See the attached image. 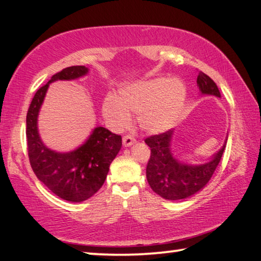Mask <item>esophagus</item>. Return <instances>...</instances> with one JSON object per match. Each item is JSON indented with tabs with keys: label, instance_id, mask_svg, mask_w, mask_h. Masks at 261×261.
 <instances>
[{
	"label": "esophagus",
	"instance_id": "obj_1",
	"mask_svg": "<svg viewBox=\"0 0 261 261\" xmlns=\"http://www.w3.org/2000/svg\"><path fill=\"white\" fill-rule=\"evenodd\" d=\"M136 143V139L132 136H124L123 137V146L124 147H130Z\"/></svg>",
	"mask_w": 261,
	"mask_h": 261
}]
</instances>
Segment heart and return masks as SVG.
<instances>
[{
  "label": "heart",
  "instance_id": "b5f03b06",
  "mask_svg": "<svg viewBox=\"0 0 261 261\" xmlns=\"http://www.w3.org/2000/svg\"><path fill=\"white\" fill-rule=\"evenodd\" d=\"M188 88L179 78L154 77L122 85L117 96L107 95L102 102L103 117L114 127H124L130 113L138 114L141 130L151 135L170 130L182 114Z\"/></svg>",
  "mask_w": 261,
  "mask_h": 261
}]
</instances>
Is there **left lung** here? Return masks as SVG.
I'll list each match as a JSON object with an SVG mask.
<instances>
[{
	"mask_svg": "<svg viewBox=\"0 0 261 261\" xmlns=\"http://www.w3.org/2000/svg\"><path fill=\"white\" fill-rule=\"evenodd\" d=\"M197 86L201 95L221 98L216 84L204 72L198 73ZM174 132L175 130H169L165 134L148 137L145 140L151 147L146 177L149 187L160 197L167 200H182L199 192L208 183L222 158L228 137L223 146L212 155L210 161L191 165L178 160L171 151Z\"/></svg>",
	"mask_w": 261,
	"mask_h": 261,
	"instance_id": "left-lung-1",
	"label": "left lung"
}]
</instances>
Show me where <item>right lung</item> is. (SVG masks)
<instances>
[{
	"instance_id": "obj_1",
	"label": "right lung",
	"mask_w": 261,
	"mask_h": 261,
	"mask_svg": "<svg viewBox=\"0 0 261 261\" xmlns=\"http://www.w3.org/2000/svg\"><path fill=\"white\" fill-rule=\"evenodd\" d=\"M88 71L84 65H76L54 74L34 94L26 116L29 158L34 174L57 197L71 202L87 200L99 191L107 177L110 163L122 147V138L103 126H95L81 146L69 152H57L42 141L38 117L51 83L74 81L86 76Z\"/></svg>"
}]
</instances>
